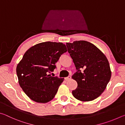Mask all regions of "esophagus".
<instances>
[{
	"mask_svg": "<svg viewBox=\"0 0 125 125\" xmlns=\"http://www.w3.org/2000/svg\"><path fill=\"white\" fill-rule=\"evenodd\" d=\"M71 76H68V77L65 78V80H66V81H68V80H71Z\"/></svg>",
	"mask_w": 125,
	"mask_h": 125,
	"instance_id": "1",
	"label": "esophagus"
}]
</instances>
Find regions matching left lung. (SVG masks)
<instances>
[{"mask_svg": "<svg viewBox=\"0 0 125 125\" xmlns=\"http://www.w3.org/2000/svg\"><path fill=\"white\" fill-rule=\"evenodd\" d=\"M66 45L77 69L72 77L78 84L72 91L73 96L82 101L94 100L103 93L111 78L106 57L88 41H76Z\"/></svg>", "mask_w": 125, "mask_h": 125, "instance_id": "obj_1", "label": "left lung"}]
</instances>
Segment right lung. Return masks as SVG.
<instances>
[{"label": "right lung", "mask_w": 125, "mask_h": 125, "mask_svg": "<svg viewBox=\"0 0 125 125\" xmlns=\"http://www.w3.org/2000/svg\"><path fill=\"white\" fill-rule=\"evenodd\" d=\"M67 51L61 42H45L35 45L25 53L16 67L19 83L31 100L46 103L52 100L64 78L52 77L48 73L56 68V63Z\"/></svg>", "instance_id": "add662e5"}]
</instances>
